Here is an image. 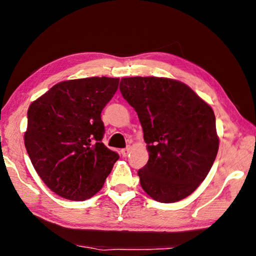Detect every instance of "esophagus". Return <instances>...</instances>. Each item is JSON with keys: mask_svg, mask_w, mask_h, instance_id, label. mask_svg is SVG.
<instances>
[{"mask_svg": "<svg viewBox=\"0 0 256 256\" xmlns=\"http://www.w3.org/2000/svg\"><path fill=\"white\" fill-rule=\"evenodd\" d=\"M130 151H131V146H126V148L120 150V154H122L123 157H126V156L130 154Z\"/></svg>", "mask_w": 256, "mask_h": 256, "instance_id": "1", "label": "esophagus"}]
</instances>
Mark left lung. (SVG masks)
<instances>
[{
  "label": "left lung",
  "instance_id": "left-lung-1",
  "mask_svg": "<svg viewBox=\"0 0 256 256\" xmlns=\"http://www.w3.org/2000/svg\"><path fill=\"white\" fill-rule=\"evenodd\" d=\"M120 90L136 112L149 152L138 172L142 188L162 203L183 200L218 154L214 110L188 86L167 78H123Z\"/></svg>",
  "mask_w": 256,
  "mask_h": 256
}]
</instances>
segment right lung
Listing matches in <instances>:
<instances>
[{
  "mask_svg": "<svg viewBox=\"0 0 256 256\" xmlns=\"http://www.w3.org/2000/svg\"><path fill=\"white\" fill-rule=\"evenodd\" d=\"M120 79L63 81L28 110L24 146L42 182L58 196L84 201L100 190L120 156L102 144V110Z\"/></svg>",
  "mask_w": 256,
  "mask_h": 256,
  "instance_id": "1",
  "label": "right lung"
}]
</instances>
